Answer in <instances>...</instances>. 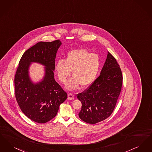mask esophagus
<instances>
[{"label": "esophagus", "mask_w": 152, "mask_h": 152, "mask_svg": "<svg viewBox=\"0 0 152 152\" xmlns=\"http://www.w3.org/2000/svg\"><path fill=\"white\" fill-rule=\"evenodd\" d=\"M68 96V99L69 100H73L75 99V96L71 93H69Z\"/></svg>", "instance_id": "obj_1"}]
</instances>
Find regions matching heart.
<instances>
[{"label":"heart","mask_w":152,"mask_h":152,"mask_svg":"<svg viewBox=\"0 0 152 152\" xmlns=\"http://www.w3.org/2000/svg\"><path fill=\"white\" fill-rule=\"evenodd\" d=\"M101 67V59L97 54L92 53L86 49L69 51L64 59L58 60L55 65L58 79L65 83L68 77H72L66 85L68 90L90 86L96 78Z\"/></svg>","instance_id":"1"}]
</instances>
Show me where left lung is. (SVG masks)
I'll list each match as a JSON object with an SVG mask.
<instances>
[{"instance_id": "obj_1", "label": "left lung", "mask_w": 152, "mask_h": 152, "mask_svg": "<svg viewBox=\"0 0 152 152\" xmlns=\"http://www.w3.org/2000/svg\"><path fill=\"white\" fill-rule=\"evenodd\" d=\"M123 75L116 58L109 52L100 75L77 97L81 102L80 118L94 124L112 113L121 91Z\"/></svg>"}]
</instances>
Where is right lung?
Here are the masks:
<instances>
[{
  "mask_svg": "<svg viewBox=\"0 0 152 152\" xmlns=\"http://www.w3.org/2000/svg\"><path fill=\"white\" fill-rule=\"evenodd\" d=\"M61 44L59 40L38 42L22 55L15 73V92L22 112L31 120L45 123L56 116L60 105L67 94L54 79L56 52ZM44 65L45 76L39 83L34 84L28 75L30 63Z\"/></svg>",
  "mask_w": 152,
  "mask_h": 152,
  "instance_id": "1",
  "label": "right lung"
}]
</instances>
